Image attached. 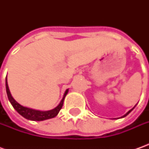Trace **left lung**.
I'll use <instances>...</instances> for the list:
<instances>
[{
  "instance_id": "8db88e82",
  "label": "left lung",
  "mask_w": 149,
  "mask_h": 149,
  "mask_svg": "<svg viewBox=\"0 0 149 149\" xmlns=\"http://www.w3.org/2000/svg\"><path fill=\"white\" fill-rule=\"evenodd\" d=\"M134 107H135V106H134ZM134 108H133V109H130V110H129V111L128 112V113H126V114H125V115H123V117H125V116H127V115H128V114H129V113H130V112L132 111V110H133V109H134Z\"/></svg>"
}]
</instances>
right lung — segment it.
I'll return each instance as SVG.
<instances>
[{"label": "right lung", "mask_w": 149, "mask_h": 149, "mask_svg": "<svg viewBox=\"0 0 149 149\" xmlns=\"http://www.w3.org/2000/svg\"><path fill=\"white\" fill-rule=\"evenodd\" d=\"M6 94H7V96H8V99L10 100V104L13 106V108L20 113L21 116L26 118V119L33 120V121H42V120H45V119H49V118H52L55 117L59 113L60 109H61L63 104H64L65 97L68 93V89H67L65 93V95H64L63 99L59 104V105L57 106L56 108H54V109L49 110V111H39V110H35V109H29V108H26V107H23L13 99V97L11 96L10 93V90H9L7 79H6Z\"/></svg>", "instance_id": "right-lung-1"}]
</instances>
